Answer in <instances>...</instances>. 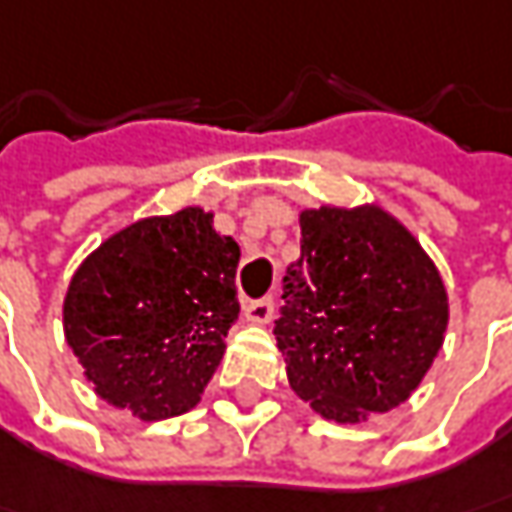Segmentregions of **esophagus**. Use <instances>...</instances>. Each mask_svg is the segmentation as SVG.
I'll return each instance as SVG.
<instances>
[{"label":"esophagus","instance_id":"34e87169","mask_svg":"<svg viewBox=\"0 0 512 512\" xmlns=\"http://www.w3.org/2000/svg\"><path fill=\"white\" fill-rule=\"evenodd\" d=\"M272 315H275V303H272V298L249 300V303L243 306V318L249 323H257V326L272 321Z\"/></svg>","mask_w":512,"mask_h":512}]
</instances>
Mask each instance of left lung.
Segmentation results:
<instances>
[{
  "label": "left lung",
  "mask_w": 512,
  "mask_h": 512,
  "mask_svg": "<svg viewBox=\"0 0 512 512\" xmlns=\"http://www.w3.org/2000/svg\"><path fill=\"white\" fill-rule=\"evenodd\" d=\"M450 323L441 272L378 203L300 212V257L275 321L289 387L312 412L361 424L401 407L430 372Z\"/></svg>",
  "instance_id": "obj_1"
}]
</instances>
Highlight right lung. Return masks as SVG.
Segmentation results:
<instances>
[{
	"mask_svg": "<svg viewBox=\"0 0 512 512\" xmlns=\"http://www.w3.org/2000/svg\"><path fill=\"white\" fill-rule=\"evenodd\" d=\"M240 246L186 206L108 234L71 275L65 341L105 404L145 424L194 410L240 315Z\"/></svg>",
	"mask_w": 512,
	"mask_h": 512,
	"instance_id": "1",
	"label": "right lung"
}]
</instances>
